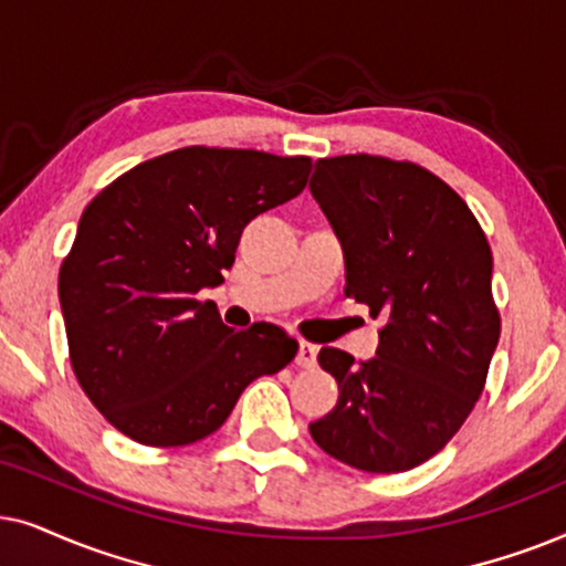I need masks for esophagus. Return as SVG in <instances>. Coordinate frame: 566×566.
Returning a JSON list of instances; mask_svg holds the SVG:
<instances>
[{"instance_id": "obj_1", "label": "esophagus", "mask_w": 566, "mask_h": 566, "mask_svg": "<svg viewBox=\"0 0 566 566\" xmlns=\"http://www.w3.org/2000/svg\"><path fill=\"white\" fill-rule=\"evenodd\" d=\"M315 359H318V346H315V344H307V342L300 344V352H297V365H300V367H305V370H311V367H315Z\"/></svg>"}]
</instances>
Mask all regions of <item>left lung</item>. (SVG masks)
<instances>
[{"instance_id":"8db88e82","label":"left lung","mask_w":566,"mask_h":566,"mask_svg":"<svg viewBox=\"0 0 566 566\" xmlns=\"http://www.w3.org/2000/svg\"><path fill=\"white\" fill-rule=\"evenodd\" d=\"M311 191L342 240L344 295L382 318L378 357L321 349L338 401L311 434L352 469L409 471L453 440L484 390L502 326L492 248L461 196L417 163L323 157Z\"/></svg>"}]
</instances>
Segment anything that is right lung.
I'll list each match as a JSON object with an SVG mask.
<instances>
[{
    "label": "right lung",
    "instance_id": "obj_1",
    "mask_svg": "<svg viewBox=\"0 0 566 566\" xmlns=\"http://www.w3.org/2000/svg\"><path fill=\"white\" fill-rule=\"evenodd\" d=\"M311 157L184 147L126 170L85 207L59 271L72 370L105 421L153 448L217 432L261 375L297 354L271 323L224 326L222 284L243 228L295 199Z\"/></svg>",
    "mask_w": 566,
    "mask_h": 566
}]
</instances>
